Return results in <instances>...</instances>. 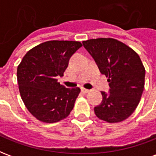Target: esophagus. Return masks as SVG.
Returning a JSON list of instances; mask_svg holds the SVG:
<instances>
[{"instance_id":"34e87169","label":"esophagus","mask_w":156,"mask_h":156,"mask_svg":"<svg viewBox=\"0 0 156 156\" xmlns=\"http://www.w3.org/2000/svg\"><path fill=\"white\" fill-rule=\"evenodd\" d=\"M81 90H82V92H83V93H84V94H87V93H88V92L90 91V90H88V89H86V88H82Z\"/></svg>"}]
</instances>
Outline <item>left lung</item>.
Returning <instances> with one entry per match:
<instances>
[{
	"mask_svg": "<svg viewBox=\"0 0 156 156\" xmlns=\"http://www.w3.org/2000/svg\"><path fill=\"white\" fill-rule=\"evenodd\" d=\"M87 51L108 78L109 93L94 108L96 116L108 123H119L130 116L140 101L145 69L140 58L129 46L114 38L83 41Z\"/></svg>",
	"mask_w": 156,
	"mask_h": 156,
	"instance_id": "8db88e82",
	"label": "left lung"
}]
</instances>
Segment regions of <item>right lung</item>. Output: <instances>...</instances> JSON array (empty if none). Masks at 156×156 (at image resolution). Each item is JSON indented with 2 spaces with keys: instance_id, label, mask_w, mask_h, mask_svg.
I'll list each match as a JSON object with an SVG mask.
<instances>
[{
  "instance_id": "right-lung-1",
  "label": "right lung",
  "mask_w": 156,
  "mask_h": 156,
  "mask_svg": "<svg viewBox=\"0 0 156 156\" xmlns=\"http://www.w3.org/2000/svg\"><path fill=\"white\" fill-rule=\"evenodd\" d=\"M83 46L76 41H48L29 50L17 67V83L24 105L36 119L56 123L73 110L80 88H68L58 82L68 61Z\"/></svg>"
}]
</instances>
